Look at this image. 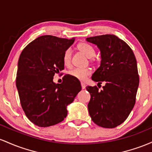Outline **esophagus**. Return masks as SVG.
<instances>
[{"label": "esophagus", "instance_id": "1", "mask_svg": "<svg viewBox=\"0 0 152 152\" xmlns=\"http://www.w3.org/2000/svg\"><path fill=\"white\" fill-rule=\"evenodd\" d=\"M81 86H82V89H85V87H86L84 83H81Z\"/></svg>", "mask_w": 152, "mask_h": 152}]
</instances>
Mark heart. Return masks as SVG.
I'll return each instance as SVG.
<instances>
[{
  "label": "heart",
  "instance_id": "b5f03b06",
  "mask_svg": "<svg viewBox=\"0 0 152 152\" xmlns=\"http://www.w3.org/2000/svg\"><path fill=\"white\" fill-rule=\"evenodd\" d=\"M77 49L85 54L87 57L92 58L95 56V51L94 48L90 44L87 43H80L77 45ZM72 57V51L69 48H68L64 51L63 54V62L64 65L69 66L71 63ZM92 71L90 68H74L69 72V75L79 80L84 81L87 79L88 76L91 75Z\"/></svg>",
  "mask_w": 152,
  "mask_h": 152
}]
</instances>
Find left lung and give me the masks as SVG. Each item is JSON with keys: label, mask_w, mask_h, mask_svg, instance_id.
Listing matches in <instances>:
<instances>
[{"label": "left lung", "mask_w": 152, "mask_h": 152, "mask_svg": "<svg viewBox=\"0 0 152 152\" xmlns=\"http://www.w3.org/2000/svg\"><path fill=\"white\" fill-rule=\"evenodd\" d=\"M86 41L100 51V65L92 80L105 84L101 90L86 87L90 94L88 111L95 124L113 129L124 122L135 105L139 84L136 57L131 47L115 35L96 36Z\"/></svg>", "instance_id": "8db88e82"}]
</instances>
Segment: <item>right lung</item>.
Wrapping results in <instances>:
<instances>
[{"instance_id":"obj_1","label":"right lung","mask_w":152,"mask_h":152,"mask_svg":"<svg viewBox=\"0 0 152 152\" xmlns=\"http://www.w3.org/2000/svg\"><path fill=\"white\" fill-rule=\"evenodd\" d=\"M75 39L44 35L29 43L18 62L16 88L27 118L36 126L48 127L62 122L67 107L80 91V83L69 75L61 84L53 82L55 73L64 69L63 54Z\"/></svg>"}]
</instances>
